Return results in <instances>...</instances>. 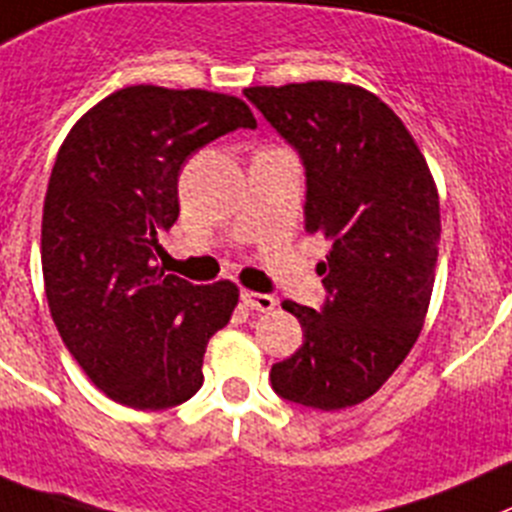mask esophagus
I'll return each mask as SVG.
<instances>
[{
	"instance_id": "obj_1",
	"label": "esophagus",
	"mask_w": 512,
	"mask_h": 512,
	"mask_svg": "<svg viewBox=\"0 0 512 512\" xmlns=\"http://www.w3.org/2000/svg\"><path fill=\"white\" fill-rule=\"evenodd\" d=\"M241 301L253 311H271L276 309V299L269 294H259V291H241Z\"/></svg>"
}]
</instances>
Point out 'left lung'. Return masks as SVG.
Masks as SVG:
<instances>
[{
  "mask_svg": "<svg viewBox=\"0 0 512 512\" xmlns=\"http://www.w3.org/2000/svg\"><path fill=\"white\" fill-rule=\"evenodd\" d=\"M243 95L299 150L306 233L332 241L321 311L284 301L304 344L271 367L296 405L344 410L372 397L405 362L435 286L440 196L405 123L349 82L246 87Z\"/></svg>",
  "mask_w": 512,
  "mask_h": 512,
  "instance_id": "1",
  "label": "left lung"
}]
</instances>
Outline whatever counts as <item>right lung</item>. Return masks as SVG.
Wrapping results in <instances>:
<instances>
[{"label":"right lung","instance_id":"right-lung-1","mask_svg":"<svg viewBox=\"0 0 512 512\" xmlns=\"http://www.w3.org/2000/svg\"><path fill=\"white\" fill-rule=\"evenodd\" d=\"M256 128L241 97L130 85L67 133L42 213V276L62 342L110 399L165 410L203 384L208 339L231 321L238 286H196L153 266L178 221L188 155Z\"/></svg>","mask_w":512,"mask_h":512}]
</instances>
